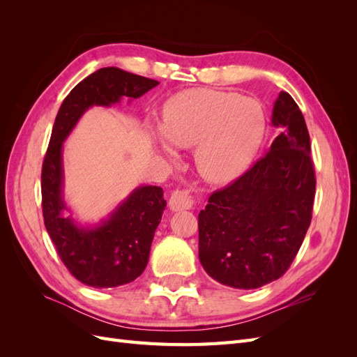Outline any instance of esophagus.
<instances>
[{"mask_svg": "<svg viewBox=\"0 0 357 357\" xmlns=\"http://www.w3.org/2000/svg\"><path fill=\"white\" fill-rule=\"evenodd\" d=\"M193 205V199L189 190H174L169 197V210L171 211H181L190 210Z\"/></svg>", "mask_w": 357, "mask_h": 357, "instance_id": "esophagus-1", "label": "esophagus"}]
</instances>
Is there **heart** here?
<instances>
[{
    "instance_id": "heart-1",
    "label": "heart",
    "mask_w": 357,
    "mask_h": 357,
    "mask_svg": "<svg viewBox=\"0 0 357 357\" xmlns=\"http://www.w3.org/2000/svg\"><path fill=\"white\" fill-rule=\"evenodd\" d=\"M265 126V113L257 101L232 92L192 89L171 96L162 109V125H149V132L168 156L176 155V146L195 147L201 177L225 183L252 164Z\"/></svg>"
}]
</instances>
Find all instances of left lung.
<instances>
[{"label": "left lung", "instance_id": "1", "mask_svg": "<svg viewBox=\"0 0 357 357\" xmlns=\"http://www.w3.org/2000/svg\"><path fill=\"white\" fill-rule=\"evenodd\" d=\"M271 123L282 131L265 156L214 192L198 214L199 262L213 280L234 289H257L282 277L311 222L310 135L287 92L278 93Z\"/></svg>", "mask_w": 357, "mask_h": 357}]
</instances>
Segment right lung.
<instances>
[{"instance_id": "right-lung-1", "label": "right lung", "mask_w": 357, "mask_h": 357, "mask_svg": "<svg viewBox=\"0 0 357 357\" xmlns=\"http://www.w3.org/2000/svg\"><path fill=\"white\" fill-rule=\"evenodd\" d=\"M158 84L117 67L100 68L75 86L56 114L41 169L43 218L61 261L86 286L117 287L143 274L167 201L162 188L142 185L100 222L80 223L63 195V143L91 107L132 101Z\"/></svg>"}]
</instances>
